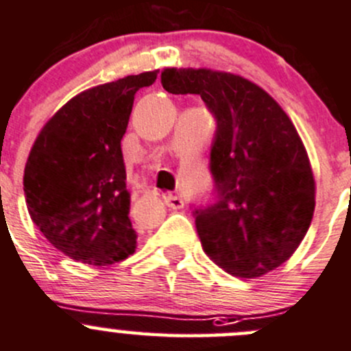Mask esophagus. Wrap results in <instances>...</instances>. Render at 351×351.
<instances>
[{"label":"esophagus","instance_id":"34e87169","mask_svg":"<svg viewBox=\"0 0 351 351\" xmlns=\"http://www.w3.org/2000/svg\"><path fill=\"white\" fill-rule=\"evenodd\" d=\"M164 199H165V204H167V208L171 209H180L184 206V201L180 199L179 196H174V194H169V196H165Z\"/></svg>","mask_w":351,"mask_h":351}]
</instances>
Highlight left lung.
<instances>
[{
  "mask_svg": "<svg viewBox=\"0 0 351 351\" xmlns=\"http://www.w3.org/2000/svg\"><path fill=\"white\" fill-rule=\"evenodd\" d=\"M172 95H197L218 120L211 172L218 202L196 211L204 254L240 279L277 269L298 250L316 206L308 150L279 103L255 82L208 67H165Z\"/></svg>",
  "mask_w": 351,
  "mask_h": 351,
  "instance_id": "obj_1",
  "label": "left lung"
}]
</instances>
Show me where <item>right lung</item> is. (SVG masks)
Wrapping results in <instances>:
<instances>
[{
    "mask_svg": "<svg viewBox=\"0 0 351 351\" xmlns=\"http://www.w3.org/2000/svg\"><path fill=\"white\" fill-rule=\"evenodd\" d=\"M157 74L126 75L75 95L43 125L28 154L23 191L32 221L75 262L111 265L135 252L121 138L135 93Z\"/></svg>",
    "mask_w": 351,
    "mask_h": 351,
    "instance_id": "1",
    "label": "right lung"
}]
</instances>
